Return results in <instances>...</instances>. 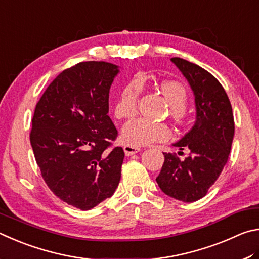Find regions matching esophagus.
I'll use <instances>...</instances> for the list:
<instances>
[{
    "label": "esophagus",
    "mask_w": 259,
    "mask_h": 259,
    "mask_svg": "<svg viewBox=\"0 0 259 259\" xmlns=\"http://www.w3.org/2000/svg\"><path fill=\"white\" fill-rule=\"evenodd\" d=\"M140 149L139 147H133V146H125L124 147V151H125V155L126 156H132V155H135V153L140 152Z\"/></svg>",
    "instance_id": "1"
}]
</instances>
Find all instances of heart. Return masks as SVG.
<instances>
[{"label":"heart","mask_w":259,"mask_h":259,"mask_svg":"<svg viewBox=\"0 0 259 259\" xmlns=\"http://www.w3.org/2000/svg\"><path fill=\"white\" fill-rule=\"evenodd\" d=\"M142 89V80L139 77H134L122 86L115 102V115L117 118L130 119L137 115ZM160 90L168 98L174 108L173 116L175 121L181 126L188 125L190 119L185 111V107L189 102L187 88L179 81L167 80L160 84ZM121 138L127 146H148L155 142L167 141L170 138V130L162 122L138 118L124 126Z\"/></svg>","instance_id":"heart-1"}]
</instances>
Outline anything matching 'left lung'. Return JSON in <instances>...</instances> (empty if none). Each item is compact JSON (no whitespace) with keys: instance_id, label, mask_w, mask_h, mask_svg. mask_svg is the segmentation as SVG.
Returning <instances> with one entry per match:
<instances>
[{"instance_id":"1","label":"left lung","mask_w":259,"mask_h":259,"mask_svg":"<svg viewBox=\"0 0 259 259\" xmlns=\"http://www.w3.org/2000/svg\"><path fill=\"white\" fill-rule=\"evenodd\" d=\"M171 61L191 85L197 120L192 130L175 143L181 150L189 149V155L181 160L175 152H164L165 161L156 181L167 196L193 202L206 196L229 159L234 118L228 94L210 72L178 57Z\"/></svg>"}]
</instances>
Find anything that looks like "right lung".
<instances>
[{
  "label": "right lung",
  "mask_w": 259,
  "mask_h": 259,
  "mask_svg": "<svg viewBox=\"0 0 259 259\" xmlns=\"http://www.w3.org/2000/svg\"><path fill=\"white\" fill-rule=\"evenodd\" d=\"M118 68L85 61L60 72L36 104L30 144L49 189L68 205L90 210L110 198L125 153L113 146L118 131L109 91Z\"/></svg>",
  "instance_id": "obj_1"
}]
</instances>
